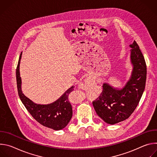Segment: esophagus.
<instances>
[{
	"label": "esophagus",
	"mask_w": 157,
	"mask_h": 157,
	"mask_svg": "<svg viewBox=\"0 0 157 157\" xmlns=\"http://www.w3.org/2000/svg\"><path fill=\"white\" fill-rule=\"evenodd\" d=\"M89 81L88 80H86L83 83H81L80 84H79V88L82 89H86L87 86H89Z\"/></svg>",
	"instance_id": "esophagus-1"
}]
</instances>
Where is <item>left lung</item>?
Returning <instances> with one entry per match:
<instances>
[{
  "label": "left lung",
  "mask_w": 157,
  "mask_h": 157,
  "mask_svg": "<svg viewBox=\"0 0 157 157\" xmlns=\"http://www.w3.org/2000/svg\"><path fill=\"white\" fill-rule=\"evenodd\" d=\"M133 65L131 76L121 89L105 82L101 95L93 102L97 114L106 123L113 125L128 119L137 107L144 91L147 66L136 41L130 44Z\"/></svg>",
  "instance_id": "left-lung-1"
}]
</instances>
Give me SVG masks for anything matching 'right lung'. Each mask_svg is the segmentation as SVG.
<instances>
[{
	"label": "right lung",
	"instance_id": "right-lung-1",
	"mask_svg": "<svg viewBox=\"0 0 157 157\" xmlns=\"http://www.w3.org/2000/svg\"><path fill=\"white\" fill-rule=\"evenodd\" d=\"M21 53L16 70L17 89L21 101L24 104L32 116L40 124L55 130L64 128L70 122L73 116L72 106L68 96L74 90L75 86L68 89L58 100L49 104H37L34 103L21 91V80L20 76V63Z\"/></svg>",
	"mask_w": 157,
	"mask_h": 157
}]
</instances>
